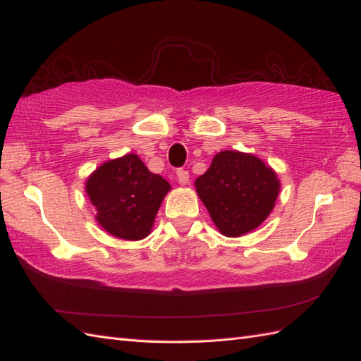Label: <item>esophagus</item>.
Returning a JSON list of instances; mask_svg holds the SVG:
<instances>
[{
    "label": "esophagus",
    "instance_id": "obj_1",
    "mask_svg": "<svg viewBox=\"0 0 361 361\" xmlns=\"http://www.w3.org/2000/svg\"><path fill=\"white\" fill-rule=\"evenodd\" d=\"M176 180H178V183H180L181 186L189 185V172L188 171H183V169H180V171H176Z\"/></svg>",
    "mask_w": 361,
    "mask_h": 361
}]
</instances>
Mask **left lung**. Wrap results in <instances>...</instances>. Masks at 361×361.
I'll return each instance as SVG.
<instances>
[{
    "label": "left lung",
    "mask_w": 361,
    "mask_h": 361,
    "mask_svg": "<svg viewBox=\"0 0 361 361\" xmlns=\"http://www.w3.org/2000/svg\"><path fill=\"white\" fill-rule=\"evenodd\" d=\"M195 190L219 231L226 237H240L255 231L270 216L281 181L278 173L252 153L224 150L195 180Z\"/></svg>",
    "instance_id": "obj_1"
}]
</instances>
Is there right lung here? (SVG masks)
Wrapping results in <instances>:
<instances>
[{
	"label": "right lung",
	"instance_id": "add662e5",
	"mask_svg": "<svg viewBox=\"0 0 361 361\" xmlns=\"http://www.w3.org/2000/svg\"><path fill=\"white\" fill-rule=\"evenodd\" d=\"M171 189L163 176L152 173L135 153L105 161L85 183L99 226L122 240H141L150 234Z\"/></svg>",
	"mask_w": 361,
	"mask_h": 361
}]
</instances>
